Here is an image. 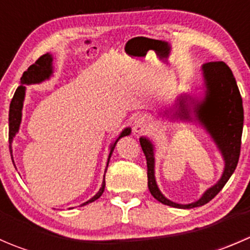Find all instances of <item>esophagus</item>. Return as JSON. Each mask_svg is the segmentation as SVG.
<instances>
[{
	"instance_id": "obj_1",
	"label": "esophagus",
	"mask_w": 250,
	"mask_h": 250,
	"mask_svg": "<svg viewBox=\"0 0 250 250\" xmlns=\"http://www.w3.org/2000/svg\"><path fill=\"white\" fill-rule=\"evenodd\" d=\"M147 118L145 117V116H141L139 115L138 117H135L134 120V130L137 133H141L144 129L146 128V125H147Z\"/></svg>"
}]
</instances>
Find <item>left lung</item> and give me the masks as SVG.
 Masks as SVG:
<instances>
[{"label":"left lung","mask_w":250,"mask_h":250,"mask_svg":"<svg viewBox=\"0 0 250 250\" xmlns=\"http://www.w3.org/2000/svg\"><path fill=\"white\" fill-rule=\"evenodd\" d=\"M204 98L198 100L191 95H180L176 100L172 118L180 121H197L209 133L225 162L223 175L214 186L209 188L198 201L179 204L166 198L155 179V147L145 137L140 145L147 163V186L151 195L158 202L174 208L191 209L213 200L225 186L237 167L241 152L243 130V104L232 71L224 62H210L202 66ZM169 112H166L168 115ZM172 113V112H170Z\"/></svg>","instance_id":"8db88e82"}]
</instances>
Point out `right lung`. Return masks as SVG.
<instances>
[{"instance_id": "obj_1", "label": "right lung", "mask_w": 250, "mask_h": 250, "mask_svg": "<svg viewBox=\"0 0 250 250\" xmlns=\"http://www.w3.org/2000/svg\"><path fill=\"white\" fill-rule=\"evenodd\" d=\"M53 74V57L52 54L47 53V54H43L42 57H40L39 59L36 60L35 64H32L26 71L22 74L21 78H20V85L17 88L16 93L13 95V99H12L11 105H9V150H11V156H12V161H13V155H12V141H13V138L16 137V134L19 130L20 127V123H21V110H22V105H24V99H25V84H35V83H41L43 81H46L52 76ZM130 134V128H125V129L122 130V133L120 134V137L115 140V143L111 144L110 146V153H109V158H107V165L106 167L109 166L110 162V157L112 155V151L115 148L116 144L117 141L121 139V138L125 137V135H129ZM13 165H14V161H13ZM16 167V165H14ZM106 172V169H105ZM105 190V175H104V180H103L102 184V188L100 190L98 191L97 195L94 197L90 198L89 201L84 202L81 206H85L88 203H92L94 202L95 200L100 197L103 195Z\"/></svg>"}]
</instances>
